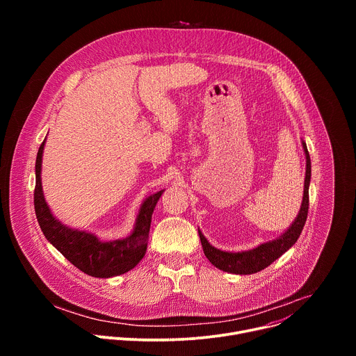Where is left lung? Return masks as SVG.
I'll return each mask as SVG.
<instances>
[{
	"instance_id": "left-lung-1",
	"label": "left lung",
	"mask_w": 356,
	"mask_h": 356,
	"mask_svg": "<svg viewBox=\"0 0 356 356\" xmlns=\"http://www.w3.org/2000/svg\"><path fill=\"white\" fill-rule=\"evenodd\" d=\"M301 145H302L304 155H306V177H304V191H302V201L300 206V211L294 218V221L277 238L262 242L255 248L241 250V252H229V250H222L213 246L198 228L202 250H204V255L211 262V265H214L220 270L235 273V275L258 273L262 269L268 268L270 264H273L277 258H280L284 252H287L296 243L307 220L309 187L312 180V161L307 150V145L304 140H301Z\"/></svg>"
}]
</instances>
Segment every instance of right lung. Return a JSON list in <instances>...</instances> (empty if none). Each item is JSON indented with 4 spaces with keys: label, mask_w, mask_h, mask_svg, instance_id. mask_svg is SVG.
Listing matches in <instances>:
<instances>
[{
    "label": "right lung",
    "mask_w": 356,
    "mask_h": 356,
    "mask_svg": "<svg viewBox=\"0 0 356 356\" xmlns=\"http://www.w3.org/2000/svg\"><path fill=\"white\" fill-rule=\"evenodd\" d=\"M46 138L42 142L36 163V186L33 204L38 222L44 238L52 243L62 255L77 269L92 277H114L134 269L145 257L152 214L165 190L147 195L140 204L131 234L121 239L103 241L95 234L84 229L72 228L63 224L50 210L42 188V158Z\"/></svg>",
    "instance_id": "obj_1"
}]
</instances>
